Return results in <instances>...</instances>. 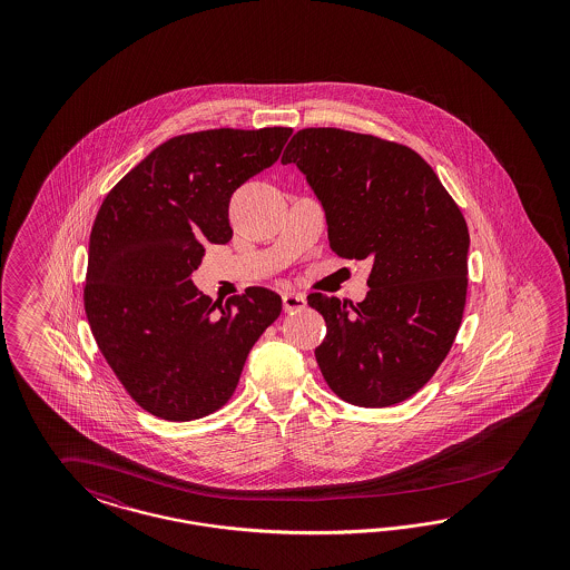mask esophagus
<instances>
[{
    "mask_svg": "<svg viewBox=\"0 0 570 570\" xmlns=\"http://www.w3.org/2000/svg\"><path fill=\"white\" fill-rule=\"evenodd\" d=\"M282 303H284L286 313H293V311L303 309L307 305V298H305V294L286 293L282 296Z\"/></svg>",
    "mask_w": 570,
    "mask_h": 570,
    "instance_id": "34e87169",
    "label": "esophagus"
}]
</instances>
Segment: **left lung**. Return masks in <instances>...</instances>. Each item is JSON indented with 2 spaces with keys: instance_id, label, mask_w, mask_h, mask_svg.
Here are the masks:
<instances>
[{
  "instance_id": "left-lung-1",
  "label": "left lung",
  "mask_w": 570,
  "mask_h": 570,
  "mask_svg": "<svg viewBox=\"0 0 570 570\" xmlns=\"http://www.w3.org/2000/svg\"><path fill=\"white\" fill-rule=\"evenodd\" d=\"M282 163L322 200L330 248L370 259L362 303L311 293L326 320L315 360L330 389L360 407L415 395L448 357L468 293L466 219L412 148L336 127L294 134Z\"/></svg>"
}]
</instances>
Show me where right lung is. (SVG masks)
Listing matches in <instances>:
<instances>
[{
    "label": "right lung",
    "instance_id": "add662e5",
    "mask_svg": "<svg viewBox=\"0 0 570 570\" xmlns=\"http://www.w3.org/2000/svg\"><path fill=\"white\" fill-rule=\"evenodd\" d=\"M291 127L207 129L167 139L106 194L89 236L87 322L129 397L188 422L232 399L279 294L246 288L222 303L191 284L205 242L232 238L229 198L272 167Z\"/></svg>",
    "mask_w": 570,
    "mask_h": 570
}]
</instances>
